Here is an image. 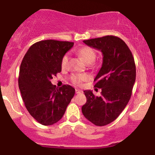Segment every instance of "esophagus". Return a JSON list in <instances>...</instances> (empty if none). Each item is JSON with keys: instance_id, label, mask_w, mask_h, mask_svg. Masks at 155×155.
I'll return each instance as SVG.
<instances>
[{"instance_id": "34e87169", "label": "esophagus", "mask_w": 155, "mask_h": 155, "mask_svg": "<svg viewBox=\"0 0 155 155\" xmlns=\"http://www.w3.org/2000/svg\"><path fill=\"white\" fill-rule=\"evenodd\" d=\"M75 91H76V93H77V94H79V93H83V91L80 90V89H76Z\"/></svg>"}]
</instances>
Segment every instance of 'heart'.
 I'll return each mask as SVG.
<instances>
[{"label": "heart", "mask_w": 155, "mask_h": 155, "mask_svg": "<svg viewBox=\"0 0 155 155\" xmlns=\"http://www.w3.org/2000/svg\"><path fill=\"white\" fill-rule=\"evenodd\" d=\"M78 54H79L81 58L83 59V60L87 64L93 63L97 56V53L95 50L90 46H85L81 48L78 51ZM68 60L69 55L67 53L62 57V60H61V66H62V68H64L67 66ZM87 78H88V76L86 74H73L70 77L71 81L76 85L81 84L84 81H86Z\"/></svg>", "instance_id": "b5f03b06"}]
</instances>
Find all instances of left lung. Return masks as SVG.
Instances as JSON below:
<instances>
[{
  "instance_id": "8db88e82",
  "label": "left lung",
  "mask_w": 155,
  "mask_h": 155,
  "mask_svg": "<svg viewBox=\"0 0 155 155\" xmlns=\"http://www.w3.org/2000/svg\"><path fill=\"white\" fill-rule=\"evenodd\" d=\"M88 46L101 51L103 61L95 78V86L101 88V96L84 91L86 104L81 110L84 117L96 126H105L119 116L131 97L136 69L129 48L120 38L105 36L84 41Z\"/></svg>"
}]
</instances>
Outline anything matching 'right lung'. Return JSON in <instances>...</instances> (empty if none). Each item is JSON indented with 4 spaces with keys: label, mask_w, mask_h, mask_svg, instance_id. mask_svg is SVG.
I'll use <instances>...</instances> for the list:
<instances>
[{
    "label": "right lung",
    "mask_w": 155,
    "mask_h": 155,
    "mask_svg": "<svg viewBox=\"0 0 155 155\" xmlns=\"http://www.w3.org/2000/svg\"><path fill=\"white\" fill-rule=\"evenodd\" d=\"M73 42L45 40L35 43L21 61L18 84L25 107L44 126L60 121L75 93L69 85L56 88L51 79L62 71L61 60Z\"/></svg>",
    "instance_id": "add662e5"
}]
</instances>
